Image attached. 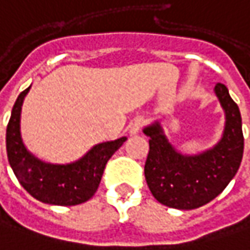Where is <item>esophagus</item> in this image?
Listing matches in <instances>:
<instances>
[{"label":"esophagus","mask_w":250,"mask_h":250,"mask_svg":"<svg viewBox=\"0 0 250 250\" xmlns=\"http://www.w3.org/2000/svg\"><path fill=\"white\" fill-rule=\"evenodd\" d=\"M144 125H146V120H144L143 117L134 119V120L131 122V125H130V134H137L140 130L144 127Z\"/></svg>","instance_id":"esophagus-1"}]
</instances>
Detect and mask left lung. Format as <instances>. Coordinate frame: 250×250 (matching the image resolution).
I'll return each mask as SVG.
<instances>
[{
	"label": "left lung",
	"instance_id": "1",
	"mask_svg": "<svg viewBox=\"0 0 250 250\" xmlns=\"http://www.w3.org/2000/svg\"><path fill=\"white\" fill-rule=\"evenodd\" d=\"M225 111V128L212 148L195 155L181 154L166 137L160 122L147 125L150 151L144 166L147 185L160 204L195 209L216 198L238 172L243 155L242 117L227 86L213 89Z\"/></svg>",
	"mask_w": 250,
	"mask_h": 250
}]
</instances>
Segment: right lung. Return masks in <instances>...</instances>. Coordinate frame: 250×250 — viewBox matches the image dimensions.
I'll return each instance as SVG.
<instances>
[{"label": "right lung", "mask_w": 250, "mask_h": 250, "mask_svg": "<svg viewBox=\"0 0 250 250\" xmlns=\"http://www.w3.org/2000/svg\"><path fill=\"white\" fill-rule=\"evenodd\" d=\"M31 86L18 96L7 125V155L17 180L38 201L72 207L92 198L104 167L127 137L96 144L70 164H51L31 154L21 137V109Z\"/></svg>", "instance_id": "1"}]
</instances>
